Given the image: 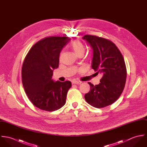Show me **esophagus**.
I'll return each instance as SVG.
<instances>
[{
	"mask_svg": "<svg viewBox=\"0 0 147 147\" xmlns=\"http://www.w3.org/2000/svg\"><path fill=\"white\" fill-rule=\"evenodd\" d=\"M82 82L80 81H73L72 84H80Z\"/></svg>",
	"mask_w": 147,
	"mask_h": 147,
	"instance_id": "obj_1",
	"label": "esophagus"
}]
</instances>
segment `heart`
<instances>
[{"label":"heart","instance_id":"b5f03b06","mask_svg":"<svg viewBox=\"0 0 147 147\" xmlns=\"http://www.w3.org/2000/svg\"><path fill=\"white\" fill-rule=\"evenodd\" d=\"M69 47L71 49L74 51V53L77 55H84L85 48L83 43L79 40H75L71 42L69 45ZM62 55V53L61 54L60 58H61Z\"/></svg>","mask_w":147,"mask_h":147}]
</instances>
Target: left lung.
Returning a JSON list of instances; mask_svg holds the SVG:
<instances>
[{"instance_id": "left-lung-1", "label": "left lung", "mask_w": 147, "mask_h": 147, "mask_svg": "<svg viewBox=\"0 0 147 147\" xmlns=\"http://www.w3.org/2000/svg\"><path fill=\"white\" fill-rule=\"evenodd\" d=\"M92 47L93 57L92 68L102 75L100 83H88L90 89L85 94L89 105L102 108L113 104L122 94L126 84L127 71L123 57L111 41L96 36L85 35L82 38Z\"/></svg>"}]
</instances>
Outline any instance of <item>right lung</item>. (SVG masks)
Listing matches in <instances>:
<instances>
[{
    "label": "right lung",
    "instance_id": "1",
    "mask_svg": "<svg viewBox=\"0 0 147 147\" xmlns=\"http://www.w3.org/2000/svg\"><path fill=\"white\" fill-rule=\"evenodd\" d=\"M69 41L67 37H46L32 47L24 61L21 76L25 92L31 102L42 110L53 111L65 104L71 82H54L52 76L59 66L60 53Z\"/></svg>",
    "mask_w": 147,
    "mask_h": 147
}]
</instances>
